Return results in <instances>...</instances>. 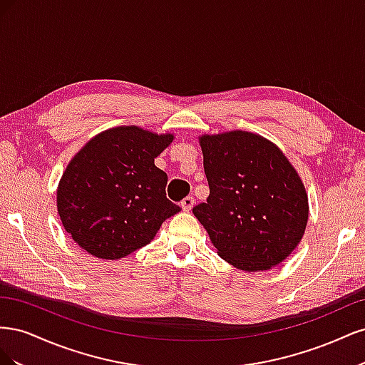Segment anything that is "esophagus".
Returning <instances> with one entry per match:
<instances>
[{
  "mask_svg": "<svg viewBox=\"0 0 365 365\" xmlns=\"http://www.w3.org/2000/svg\"><path fill=\"white\" fill-rule=\"evenodd\" d=\"M193 204H195V200H193L192 196H187V197H184V200L181 201V207H182L184 212H190Z\"/></svg>",
  "mask_w": 365,
  "mask_h": 365,
  "instance_id": "obj_1",
  "label": "esophagus"
}]
</instances>
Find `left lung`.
<instances>
[{
	"label": "left lung",
	"mask_w": 365,
	"mask_h": 365,
	"mask_svg": "<svg viewBox=\"0 0 365 365\" xmlns=\"http://www.w3.org/2000/svg\"><path fill=\"white\" fill-rule=\"evenodd\" d=\"M210 187L193 215L217 254L247 272L277 267L309 219L304 184L277 145L248 130L200 135Z\"/></svg>",
	"instance_id": "left-lung-1"
}]
</instances>
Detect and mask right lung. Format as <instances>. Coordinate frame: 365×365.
<instances>
[{
    "label": "right lung",
    "mask_w": 365,
    "mask_h": 365,
    "mask_svg": "<svg viewBox=\"0 0 365 365\" xmlns=\"http://www.w3.org/2000/svg\"><path fill=\"white\" fill-rule=\"evenodd\" d=\"M173 134L140 126L109 128L85 143L56 192L65 231L85 252L118 260L148 245L181 208L165 197L168 175L155 158Z\"/></svg>",
    "instance_id": "right-lung-1"
}]
</instances>
